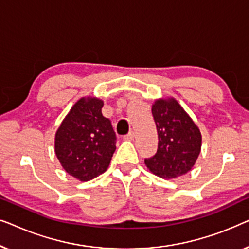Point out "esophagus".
<instances>
[{
    "label": "esophagus",
    "mask_w": 249,
    "mask_h": 249,
    "mask_svg": "<svg viewBox=\"0 0 249 249\" xmlns=\"http://www.w3.org/2000/svg\"><path fill=\"white\" fill-rule=\"evenodd\" d=\"M134 138H135V132L134 131H130L129 134L124 136V139H127V141H132Z\"/></svg>",
    "instance_id": "esophagus-1"
}]
</instances>
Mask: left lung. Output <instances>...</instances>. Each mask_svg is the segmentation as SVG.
<instances>
[{
	"instance_id": "obj_1",
	"label": "left lung",
	"mask_w": 249,
	"mask_h": 249,
	"mask_svg": "<svg viewBox=\"0 0 249 249\" xmlns=\"http://www.w3.org/2000/svg\"><path fill=\"white\" fill-rule=\"evenodd\" d=\"M159 135L158 151L145 159L149 171L163 179L185 175L195 164L202 146L199 129L176 100H158L152 107Z\"/></svg>"
}]
</instances>
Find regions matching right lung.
Here are the masks:
<instances>
[{
	"instance_id": "right-lung-1",
	"label": "right lung",
	"mask_w": 249,
	"mask_h": 249,
	"mask_svg": "<svg viewBox=\"0 0 249 249\" xmlns=\"http://www.w3.org/2000/svg\"><path fill=\"white\" fill-rule=\"evenodd\" d=\"M102 107L98 98H81L55 135V154L61 165L81 181L107 171L117 148V135L111 121L102 114Z\"/></svg>"
}]
</instances>
